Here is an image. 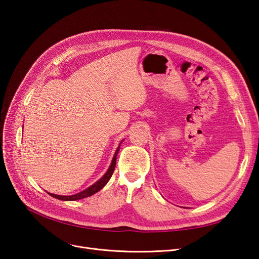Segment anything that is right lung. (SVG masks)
Masks as SVG:
<instances>
[{"label": "right lung", "mask_w": 259, "mask_h": 259, "mask_svg": "<svg viewBox=\"0 0 259 259\" xmlns=\"http://www.w3.org/2000/svg\"><path fill=\"white\" fill-rule=\"evenodd\" d=\"M123 142V140H122ZM122 142L120 143L119 147L116 148V150L114 152V155L112 158V161H111V164L110 166H109L108 170L105 173V175L101 177L99 180H97V182L95 184H93L91 187L86 188L85 190L79 192V193H75V194H72V195H58V194H54V193H50V195H52L53 198H56L58 200H62V201H76V200H81V199H84V198H88V197H91V195L95 194L96 192H98L99 190L103 189V188L107 185V183L110 180L112 174H113V170L115 168V163H116V155L117 153H119V150H120V146L122 144Z\"/></svg>", "instance_id": "1"}]
</instances>
